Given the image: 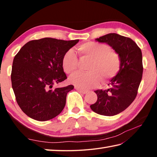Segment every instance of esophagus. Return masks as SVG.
Wrapping results in <instances>:
<instances>
[{
    "mask_svg": "<svg viewBox=\"0 0 157 157\" xmlns=\"http://www.w3.org/2000/svg\"><path fill=\"white\" fill-rule=\"evenodd\" d=\"M75 89L76 90H78V91H79L80 93H82V94H86V93L88 92V91H87V90H84V89H82L78 88V87H77V86H75Z\"/></svg>",
    "mask_w": 157,
    "mask_h": 157,
    "instance_id": "1",
    "label": "esophagus"
}]
</instances>
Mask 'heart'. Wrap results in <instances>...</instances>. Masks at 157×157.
Masks as SVG:
<instances>
[{
  "instance_id": "1",
  "label": "heart",
  "mask_w": 157,
  "mask_h": 157,
  "mask_svg": "<svg viewBox=\"0 0 157 157\" xmlns=\"http://www.w3.org/2000/svg\"><path fill=\"white\" fill-rule=\"evenodd\" d=\"M82 58L90 59L86 65V72H78L69 78V82L82 89L94 88L109 82L118 75L121 69V60L118 53L105 44L89 41L78 48ZM62 66L67 74L75 72L78 67V58L74 50L70 49L63 55Z\"/></svg>"
}]
</instances>
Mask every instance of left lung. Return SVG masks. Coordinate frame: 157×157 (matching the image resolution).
Here are the masks:
<instances>
[{
	"instance_id": "obj_1",
	"label": "left lung",
	"mask_w": 157,
	"mask_h": 157,
	"mask_svg": "<svg viewBox=\"0 0 157 157\" xmlns=\"http://www.w3.org/2000/svg\"><path fill=\"white\" fill-rule=\"evenodd\" d=\"M109 45L121 57V69L111 79L109 88L97 90L96 102L90 106L94 112L112 116L125 110L136 97L143 75V58L140 48L132 39L109 33L95 39Z\"/></svg>"
}]
</instances>
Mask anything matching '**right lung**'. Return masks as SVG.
<instances>
[{"label":"right lung","mask_w":157,"mask_h":157,"mask_svg":"<svg viewBox=\"0 0 157 157\" xmlns=\"http://www.w3.org/2000/svg\"><path fill=\"white\" fill-rule=\"evenodd\" d=\"M79 39L64 41L43 38L28 42L16 55L11 80L18 106L30 118L52 119L62 112L73 85L52 89L67 78L62 66L63 55Z\"/></svg>","instance_id":"add662e5"}]
</instances>
